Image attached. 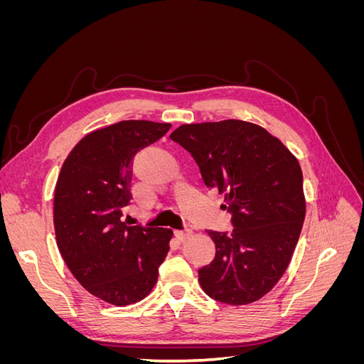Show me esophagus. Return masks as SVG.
Wrapping results in <instances>:
<instances>
[{"mask_svg":"<svg viewBox=\"0 0 364 364\" xmlns=\"http://www.w3.org/2000/svg\"><path fill=\"white\" fill-rule=\"evenodd\" d=\"M193 230L191 229H181V230H176V235H178V238L181 241H185L188 237H191Z\"/></svg>","mask_w":364,"mask_h":364,"instance_id":"obj_1","label":"esophagus"}]
</instances>
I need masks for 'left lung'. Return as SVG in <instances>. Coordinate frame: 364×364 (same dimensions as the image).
Returning a JSON list of instances; mask_svg holds the SVG:
<instances>
[{
	"label": "left lung",
	"instance_id": "8db88e82",
	"mask_svg": "<svg viewBox=\"0 0 364 364\" xmlns=\"http://www.w3.org/2000/svg\"><path fill=\"white\" fill-rule=\"evenodd\" d=\"M170 138L191 153L208 188L225 194L234 226L208 232L215 258L199 270L203 291L229 305L261 299L287 270L302 230L299 162L266 129L240 119L183 124Z\"/></svg>",
	"mask_w": 364,
	"mask_h": 364
}]
</instances>
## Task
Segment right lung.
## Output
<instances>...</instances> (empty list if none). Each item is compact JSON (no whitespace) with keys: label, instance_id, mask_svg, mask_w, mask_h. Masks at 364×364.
<instances>
[{"label":"right lung","instance_id":"right-lung-1","mask_svg":"<svg viewBox=\"0 0 364 364\" xmlns=\"http://www.w3.org/2000/svg\"><path fill=\"white\" fill-rule=\"evenodd\" d=\"M168 123L119 121L91 132L65 159L54 191V229L63 261L91 294L114 305L138 302L158 281L171 229L123 222L132 161Z\"/></svg>","mask_w":364,"mask_h":364}]
</instances>
